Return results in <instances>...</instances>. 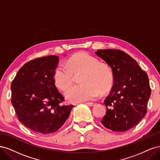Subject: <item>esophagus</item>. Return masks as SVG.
<instances>
[{"mask_svg":"<svg viewBox=\"0 0 160 160\" xmlns=\"http://www.w3.org/2000/svg\"><path fill=\"white\" fill-rule=\"evenodd\" d=\"M85 104L88 105L89 106H91V107H93V106H94L95 105V103H93V102H86L85 103Z\"/></svg>","mask_w":160,"mask_h":160,"instance_id":"esophagus-1","label":"esophagus"}]
</instances>
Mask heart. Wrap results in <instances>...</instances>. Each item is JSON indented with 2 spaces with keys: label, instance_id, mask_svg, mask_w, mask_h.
Segmentation results:
<instances>
[{
  "label": "heart",
  "instance_id": "heart-1",
  "mask_svg": "<svg viewBox=\"0 0 160 160\" xmlns=\"http://www.w3.org/2000/svg\"><path fill=\"white\" fill-rule=\"evenodd\" d=\"M97 58L86 52L72 55L65 65L59 64L53 72V81L61 91L68 89L73 76L82 72L79 82L81 85L72 86L65 92V98L69 103H80L98 98L101 91H105L113 81V73L110 67L99 62Z\"/></svg>",
  "mask_w": 160,
  "mask_h": 160
}]
</instances>
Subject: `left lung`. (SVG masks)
Returning <instances> with one entry per match:
<instances>
[{
	"mask_svg": "<svg viewBox=\"0 0 160 160\" xmlns=\"http://www.w3.org/2000/svg\"><path fill=\"white\" fill-rule=\"evenodd\" d=\"M95 54L110 67L113 77L112 89L104 101L107 111L101 123L114 132H125L146 114L151 95L148 75L122 51L103 49Z\"/></svg>",
	"mask_w": 160,
	"mask_h": 160,
	"instance_id": "obj_1",
	"label": "left lung"
}]
</instances>
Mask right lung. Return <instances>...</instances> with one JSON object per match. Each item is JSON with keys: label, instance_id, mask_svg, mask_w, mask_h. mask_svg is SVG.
<instances>
[{"label": "right lung", "instance_id": "right-lung-1", "mask_svg": "<svg viewBox=\"0 0 160 160\" xmlns=\"http://www.w3.org/2000/svg\"><path fill=\"white\" fill-rule=\"evenodd\" d=\"M59 62L56 55L30 61L18 70L11 83V102L18 120L43 134L61 128L72 108V105H60L64 98L53 81Z\"/></svg>", "mask_w": 160, "mask_h": 160}]
</instances>
